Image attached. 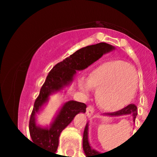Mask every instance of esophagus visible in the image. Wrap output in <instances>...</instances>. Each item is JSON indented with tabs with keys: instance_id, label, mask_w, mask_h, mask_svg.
<instances>
[{
	"instance_id": "34e87169",
	"label": "esophagus",
	"mask_w": 157,
	"mask_h": 157,
	"mask_svg": "<svg viewBox=\"0 0 157 157\" xmlns=\"http://www.w3.org/2000/svg\"><path fill=\"white\" fill-rule=\"evenodd\" d=\"M94 109L92 106H88V108L86 109V116L88 117H91V116L94 115Z\"/></svg>"
}]
</instances>
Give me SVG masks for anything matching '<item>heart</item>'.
Returning a JSON list of instances; mask_svg holds the SVG:
<instances>
[{
	"label": "heart",
	"mask_w": 157,
	"mask_h": 157,
	"mask_svg": "<svg viewBox=\"0 0 157 157\" xmlns=\"http://www.w3.org/2000/svg\"><path fill=\"white\" fill-rule=\"evenodd\" d=\"M80 90L86 94L91 89L98 90L99 106L107 112H117L124 109L134 98L138 76L129 63L120 60L104 63L93 70L88 79L78 81Z\"/></svg>",
	"instance_id": "b5f03b06"
}]
</instances>
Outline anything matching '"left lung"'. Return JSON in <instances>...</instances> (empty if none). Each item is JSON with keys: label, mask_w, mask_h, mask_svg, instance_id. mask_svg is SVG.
Listing matches in <instances>:
<instances>
[{"label": "left lung", "mask_w": 157, "mask_h": 157, "mask_svg": "<svg viewBox=\"0 0 157 157\" xmlns=\"http://www.w3.org/2000/svg\"><path fill=\"white\" fill-rule=\"evenodd\" d=\"M102 115L107 116H121L130 115V116H132L133 122L134 123L136 116L138 115V112H137V107H136V105H134V104H131V105H127L124 109H121L120 111L111 112V113H103ZM82 147L86 157H101V154L105 153V152L101 153V152L95 150V149H93L92 147H91L90 144V141H89V122L86 123V125L85 127V130H84V133H83Z\"/></svg>", "instance_id": "1"}]
</instances>
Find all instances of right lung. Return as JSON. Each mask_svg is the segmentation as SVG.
Masks as SVG:
<instances>
[{
	"instance_id": "obj_1",
	"label": "right lung",
	"mask_w": 157,
	"mask_h": 157,
	"mask_svg": "<svg viewBox=\"0 0 157 157\" xmlns=\"http://www.w3.org/2000/svg\"><path fill=\"white\" fill-rule=\"evenodd\" d=\"M115 46L105 42L83 47L52 67L34 102L30 116L29 130L34 143L52 152H56L59 145L60 133L74 120L78 113H85L86 105L76 101L63 103L56 112L49 125L45 127L37 123V115L44 109L52 94L62 93L74 81L77 71H82L96 62L106 53L115 50Z\"/></svg>"
}]
</instances>
